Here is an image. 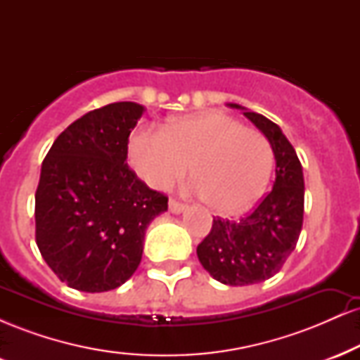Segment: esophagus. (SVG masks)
Returning a JSON list of instances; mask_svg holds the SVG:
<instances>
[{"instance_id": "obj_1", "label": "esophagus", "mask_w": 360, "mask_h": 360, "mask_svg": "<svg viewBox=\"0 0 360 360\" xmlns=\"http://www.w3.org/2000/svg\"><path fill=\"white\" fill-rule=\"evenodd\" d=\"M169 210H171L172 213H183L186 210V205L174 200V198H171V200H169Z\"/></svg>"}]
</instances>
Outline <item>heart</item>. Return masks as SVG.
Wrapping results in <instances>:
<instances>
[{
    "label": "heart",
    "mask_w": 360,
    "mask_h": 360,
    "mask_svg": "<svg viewBox=\"0 0 360 360\" xmlns=\"http://www.w3.org/2000/svg\"><path fill=\"white\" fill-rule=\"evenodd\" d=\"M128 160L154 188H167L188 172L193 188L214 212L249 210L266 191L274 164L267 137L220 111L188 115L166 130L143 127L131 135Z\"/></svg>",
    "instance_id": "heart-1"
}]
</instances>
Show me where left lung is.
<instances>
[{
	"label": "left lung",
	"mask_w": 360,
	"mask_h": 360,
	"mask_svg": "<svg viewBox=\"0 0 360 360\" xmlns=\"http://www.w3.org/2000/svg\"><path fill=\"white\" fill-rule=\"evenodd\" d=\"M232 108L242 106L230 103ZM243 115L266 135L276 157L272 189L240 220L213 218L210 233L198 245L201 266L229 286H247L278 274L298 243L303 226L304 179L301 162L274 122L254 111Z\"/></svg>",
	"instance_id": "1"
}]
</instances>
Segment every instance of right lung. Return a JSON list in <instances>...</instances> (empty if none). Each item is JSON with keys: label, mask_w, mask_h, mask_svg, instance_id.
<instances>
[{"label": "right lung", "mask_w": 360, "mask_h": 360, "mask_svg": "<svg viewBox=\"0 0 360 360\" xmlns=\"http://www.w3.org/2000/svg\"><path fill=\"white\" fill-rule=\"evenodd\" d=\"M143 106L111 103L71 123L52 143L35 191V240L69 288L103 292L137 271L146 230L167 210L127 164Z\"/></svg>", "instance_id": "1"}]
</instances>
